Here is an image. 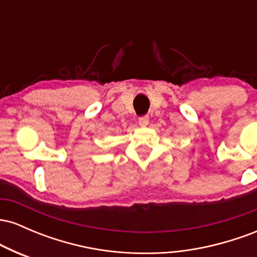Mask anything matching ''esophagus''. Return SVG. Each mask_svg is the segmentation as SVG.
Masks as SVG:
<instances>
[{
	"label": "esophagus",
	"instance_id": "obj_1",
	"mask_svg": "<svg viewBox=\"0 0 257 257\" xmlns=\"http://www.w3.org/2000/svg\"><path fill=\"white\" fill-rule=\"evenodd\" d=\"M149 122H150L149 116H141V117H139V124H140L141 126H146L147 124H149Z\"/></svg>",
	"mask_w": 257,
	"mask_h": 257
}]
</instances>
